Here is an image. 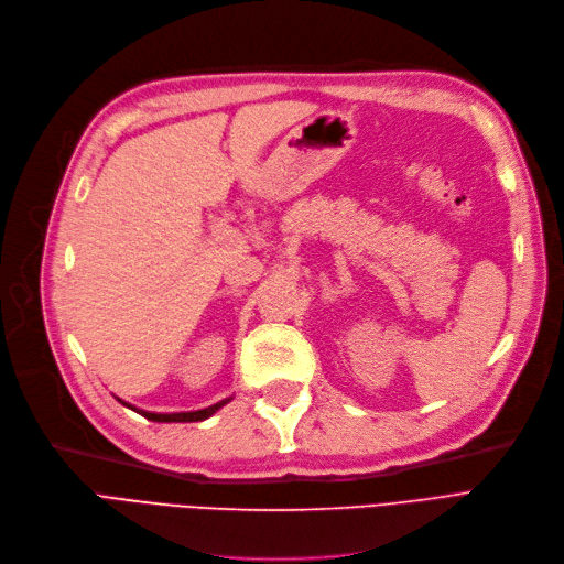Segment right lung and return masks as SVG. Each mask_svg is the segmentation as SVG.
<instances>
[{
  "label": "right lung",
  "instance_id": "add662e5",
  "mask_svg": "<svg viewBox=\"0 0 564 564\" xmlns=\"http://www.w3.org/2000/svg\"><path fill=\"white\" fill-rule=\"evenodd\" d=\"M124 403V401H121ZM228 401H221V403H214V405H209V408H205V410H195V412H173V414H156V412H144V410H135L133 405H129V403H124L127 408H133L135 412H140L144 420H150V422H203V420H207V417H212V414L221 408V405H226Z\"/></svg>",
  "mask_w": 564,
  "mask_h": 564
}]
</instances>
